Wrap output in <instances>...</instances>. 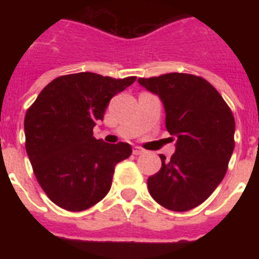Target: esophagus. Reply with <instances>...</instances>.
Segmentation results:
<instances>
[{"mask_svg": "<svg viewBox=\"0 0 259 259\" xmlns=\"http://www.w3.org/2000/svg\"><path fill=\"white\" fill-rule=\"evenodd\" d=\"M143 153H144L143 148H140V146H135V148H134V154H135V155L143 154Z\"/></svg>", "mask_w": 259, "mask_h": 259, "instance_id": "obj_1", "label": "esophagus"}]
</instances>
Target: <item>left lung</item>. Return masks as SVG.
<instances>
[{"mask_svg":"<svg viewBox=\"0 0 259 259\" xmlns=\"http://www.w3.org/2000/svg\"><path fill=\"white\" fill-rule=\"evenodd\" d=\"M161 97L166 128L176 137L170 161L149 176L154 201L171 211H188L210 197L227 172L235 148V118L221 93L203 77L183 72L140 77ZM172 137H170L172 140Z\"/></svg>","mask_w":259,"mask_h":259,"instance_id":"8db88e82","label":"left lung"}]
</instances>
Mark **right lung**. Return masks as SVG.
<instances>
[{"instance_id": "1", "label": "right lung", "mask_w": 259, "mask_h": 259, "mask_svg": "<svg viewBox=\"0 0 259 259\" xmlns=\"http://www.w3.org/2000/svg\"><path fill=\"white\" fill-rule=\"evenodd\" d=\"M136 80L79 72L50 81L24 118L26 150L50 201L68 211L92 207L109 193L115 164L132 154L127 143L93 137L110 100Z\"/></svg>"}]
</instances>
